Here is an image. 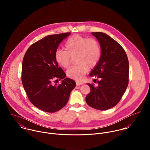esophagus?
<instances>
[{"label": "esophagus", "instance_id": "1", "mask_svg": "<svg viewBox=\"0 0 150 150\" xmlns=\"http://www.w3.org/2000/svg\"><path fill=\"white\" fill-rule=\"evenodd\" d=\"M76 85H82L83 84V82H80V81H76Z\"/></svg>", "mask_w": 150, "mask_h": 150}]
</instances>
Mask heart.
Listing matches in <instances>:
<instances>
[{"label": "heart", "instance_id": "obj_1", "mask_svg": "<svg viewBox=\"0 0 150 150\" xmlns=\"http://www.w3.org/2000/svg\"><path fill=\"white\" fill-rule=\"evenodd\" d=\"M66 50L58 49L55 52V60L64 68L69 67L71 56H75L77 65L67 71V75L75 80H81L90 68L95 67L98 62L101 50L99 42L95 39L76 34L70 37L65 43Z\"/></svg>", "mask_w": 150, "mask_h": 150}]
</instances>
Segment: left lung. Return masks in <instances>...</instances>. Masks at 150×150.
<instances>
[{"label":"left lung","instance_id":"left-lung-1","mask_svg":"<svg viewBox=\"0 0 150 150\" xmlns=\"http://www.w3.org/2000/svg\"><path fill=\"white\" fill-rule=\"evenodd\" d=\"M91 34L99 42L101 54L90 75H97L100 81L97 87L87 83L91 91L85 100L93 108L105 110L115 106L127 88L129 62L123 47L109 35L101 32Z\"/></svg>","mask_w":150,"mask_h":150}]
</instances>
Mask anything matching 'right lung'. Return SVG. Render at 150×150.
I'll use <instances>...</instances> for the list:
<instances>
[{"label": "right lung", "instance_id": "obj_1", "mask_svg": "<svg viewBox=\"0 0 150 150\" xmlns=\"http://www.w3.org/2000/svg\"><path fill=\"white\" fill-rule=\"evenodd\" d=\"M70 34L44 37L28 49L23 59L21 78L24 88L31 103L46 112L54 113L63 108L76 86L73 79L65 78V72L55 60L59 44ZM53 79H62V83L53 85Z\"/></svg>", "mask_w": 150, "mask_h": 150}]
</instances>
